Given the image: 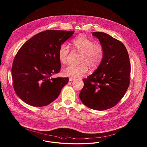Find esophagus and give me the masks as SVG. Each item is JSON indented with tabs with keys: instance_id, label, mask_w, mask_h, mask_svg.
<instances>
[{
	"instance_id": "1",
	"label": "esophagus",
	"mask_w": 147,
	"mask_h": 147,
	"mask_svg": "<svg viewBox=\"0 0 147 147\" xmlns=\"http://www.w3.org/2000/svg\"><path fill=\"white\" fill-rule=\"evenodd\" d=\"M75 80V78H70L69 79V80L71 82V81H73V80Z\"/></svg>"
}]
</instances>
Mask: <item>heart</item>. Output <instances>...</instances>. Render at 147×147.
<instances>
[{"instance_id":"b5f03b06","label":"heart","mask_w":147,"mask_h":147,"mask_svg":"<svg viewBox=\"0 0 147 147\" xmlns=\"http://www.w3.org/2000/svg\"><path fill=\"white\" fill-rule=\"evenodd\" d=\"M74 49L80 53L78 65H68L63 69L64 76L79 78L82 77L88 71V66L91 69H96L101 63L104 57V49L99 44H95L85 35H82L72 41ZM70 49L68 45L62 44L58 49V56L59 62L62 64L67 62Z\"/></svg>"}]
</instances>
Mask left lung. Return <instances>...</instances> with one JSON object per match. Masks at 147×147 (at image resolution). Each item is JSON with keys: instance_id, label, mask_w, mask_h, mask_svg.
<instances>
[{"instance_id": "left-lung-1", "label": "left lung", "mask_w": 147, "mask_h": 147, "mask_svg": "<svg viewBox=\"0 0 147 147\" xmlns=\"http://www.w3.org/2000/svg\"><path fill=\"white\" fill-rule=\"evenodd\" d=\"M92 35L104 49L100 65L91 75L83 79L84 87L79 98L84 105L95 110L109 109L123 97L130 83L131 64L125 45L101 32Z\"/></svg>"}]
</instances>
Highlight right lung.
Masks as SVG:
<instances>
[{"label":"right lung","mask_w":147,"mask_h":147,"mask_svg":"<svg viewBox=\"0 0 147 147\" xmlns=\"http://www.w3.org/2000/svg\"><path fill=\"white\" fill-rule=\"evenodd\" d=\"M74 31L47 30L35 35L18 51L12 65L14 90L25 103L35 107L48 105L58 97L68 78L51 77L61 68L58 52Z\"/></svg>","instance_id":"add662e5"}]
</instances>
